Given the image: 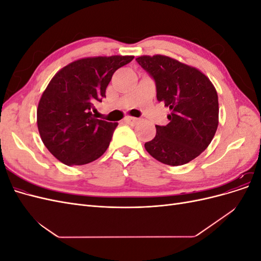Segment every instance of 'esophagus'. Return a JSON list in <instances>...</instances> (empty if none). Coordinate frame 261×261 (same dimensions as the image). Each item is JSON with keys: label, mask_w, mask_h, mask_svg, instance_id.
<instances>
[{"label": "esophagus", "mask_w": 261, "mask_h": 261, "mask_svg": "<svg viewBox=\"0 0 261 261\" xmlns=\"http://www.w3.org/2000/svg\"><path fill=\"white\" fill-rule=\"evenodd\" d=\"M137 121H138V118H136V117H133V116H126L125 117V122L128 123V124H135V123H137Z\"/></svg>", "instance_id": "34e87169"}]
</instances>
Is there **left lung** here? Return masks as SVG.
I'll return each mask as SVG.
<instances>
[{
    "label": "left lung",
    "instance_id": "left-lung-1",
    "mask_svg": "<svg viewBox=\"0 0 261 261\" xmlns=\"http://www.w3.org/2000/svg\"><path fill=\"white\" fill-rule=\"evenodd\" d=\"M136 61L154 80L158 101L171 111L168 125H155V137L145 144L146 150L164 164L188 163L206 150L217 132L215 86L199 69L165 55H143Z\"/></svg>",
    "mask_w": 261,
    "mask_h": 261
}]
</instances>
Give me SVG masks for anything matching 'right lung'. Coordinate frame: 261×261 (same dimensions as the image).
<instances>
[{
    "instance_id": "1",
    "label": "right lung",
    "mask_w": 261,
    "mask_h": 261,
    "mask_svg": "<svg viewBox=\"0 0 261 261\" xmlns=\"http://www.w3.org/2000/svg\"><path fill=\"white\" fill-rule=\"evenodd\" d=\"M132 55L85 58L54 75L37 109V124L44 146L66 165H83L106 152L117 123L98 120L93 105L106 97L116 69Z\"/></svg>"
}]
</instances>
